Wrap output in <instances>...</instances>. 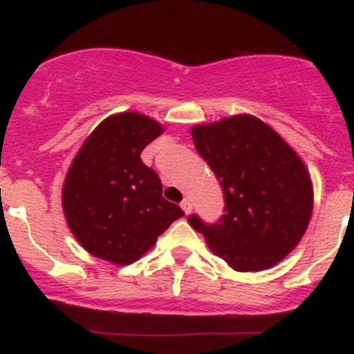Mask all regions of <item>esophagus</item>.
I'll use <instances>...</instances> for the list:
<instances>
[{
    "mask_svg": "<svg viewBox=\"0 0 354 354\" xmlns=\"http://www.w3.org/2000/svg\"><path fill=\"white\" fill-rule=\"evenodd\" d=\"M191 208H193V206H191V201L188 200V198H185V200H183V201H181V209H183V211H185V213H186V214H188V213H189V211H191Z\"/></svg>",
    "mask_w": 354,
    "mask_h": 354,
    "instance_id": "34e87169",
    "label": "esophagus"
}]
</instances>
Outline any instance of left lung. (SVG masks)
Instances as JSON below:
<instances>
[{
  "label": "left lung",
  "mask_w": 354,
  "mask_h": 354,
  "mask_svg": "<svg viewBox=\"0 0 354 354\" xmlns=\"http://www.w3.org/2000/svg\"><path fill=\"white\" fill-rule=\"evenodd\" d=\"M214 173L225 209L214 223L188 221L236 271H261L290 253L313 209L310 174L293 149L258 118L239 115L191 129Z\"/></svg>",
  "instance_id": "left-lung-1"
}]
</instances>
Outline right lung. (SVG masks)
<instances>
[{
	"label": "right lung",
	"mask_w": 354,
	"mask_h": 354,
	"mask_svg": "<svg viewBox=\"0 0 354 354\" xmlns=\"http://www.w3.org/2000/svg\"><path fill=\"white\" fill-rule=\"evenodd\" d=\"M161 131L151 118L121 113L104 120L76 154L63 186V209L91 254L129 265L185 214L165 200L160 176L140 158Z\"/></svg>",
	"instance_id": "add662e5"
}]
</instances>
